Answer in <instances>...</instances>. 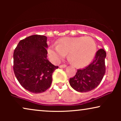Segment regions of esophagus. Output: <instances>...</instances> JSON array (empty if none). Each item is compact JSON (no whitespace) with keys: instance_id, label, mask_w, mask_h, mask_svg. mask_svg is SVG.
Masks as SVG:
<instances>
[{"instance_id":"34e87169","label":"esophagus","mask_w":121,"mask_h":121,"mask_svg":"<svg viewBox=\"0 0 121 121\" xmlns=\"http://www.w3.org/2000/svg\"><path fill=\"white\" fill-rule=\"evenodd\" d=\"M66 67H67V65H66V64H62V65L59 66L60 68H65Z\"/></svg>"}]
</instances>
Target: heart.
I'll use <instances>...</instances> for the list:
<instances>
[{
    "label": "heart",
    "instance_id": "b5f03b06",
    "mask_svg": "<svg viewBox=\"0 0 121 121\" xmlns=\"http://www.w3.org/2000/svg\"><path fill=\"white\" fill-rule=\"evenodd\" d=\"M95 42L90 37H63L58 41L57 46L48 49L52 62L58 63L68 53V58L75 66L82 67L91 62L96 51Z\"/></svg>",
    "mask_w": 121,
    "mask_h": 121
}]
</instances>
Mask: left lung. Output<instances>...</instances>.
Masks as SVG:
<instances>
[{
	"label": "left lung",
	"instance_id": "1",
	"mask_svg": "<svg viewBox=\"0 0 121 121\" xmlns=\"http://www.w3.org/2000/svg\"><path fill=\"white\" fill-rule=\"evenodd\" d=\"M104 49L97 51L95 58L87 67L77 70L74 77L69 79V84L78 92H86L96 88L101 82L106 72L105 58Z\"/></svg>",
	"mask_w": 121,
	"mask_h": 121
}]
</instances>
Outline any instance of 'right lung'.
Instances as JSON below:
<instances>
[{
  "mask_svg": "<svg viewBox=\"0 0 121 121\" xmlns=\"http://www.w3.org/2000/svg\"><path fill=\"white\" fill-rule=\"evenodd\" d=\"M47 37L35 35L22 39L15 49L13 70L25 89L33 93L44 92L50 87L52 74L58 66L47 58Z\"/></svg>",
  "mask_w": 121,
  "mask_h": 121,
  "instance_id": "add662e5",
  "label": "right lung"
}]
</instances>
